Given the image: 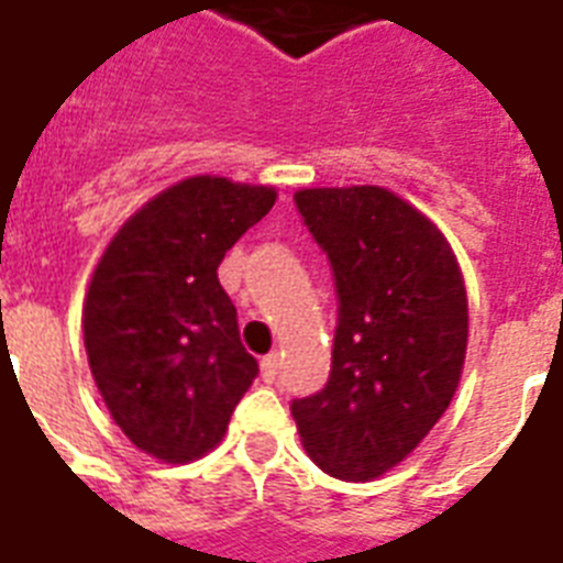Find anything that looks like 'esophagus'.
<instances>
[{
    "instance_id": "obj_1",
    "label": "esophagus",
    "mask_w": 563,
    "mask_h": 563,
    "mask_svg": "<svg viewBox=\"0 0 563 563\" xmlns=\"http://www.w3.org/2000/svg\"><path fill=\"white\" fill-rule=\"evenodd\" d=\"M276 375H278V355L262 357V377H265L267 383H273L276 380Z\"/></svg>"
}]
</instances>
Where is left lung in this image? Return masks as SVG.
<instances>
[{"instance_id": "left-lung-1", "label": "left lung", "mask_w": 563, "mask_h": 563, "mask_svg": "<svg viewBox=\"0 0 563 563\" xmlns=\"http://www.w3.org/2000/svg\"><path fill=\"white\" fill-rule=\"evenodd\" d=\"M296 208L327 253L338 327L330 380L290 402L321 471L366 482L445 415L467 346V298L434 222L386 188H305Z\"/></svg>"}]
</instances>
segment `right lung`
<instances>
[{"label":"right lung","instance_id":"1","mask_svg":"<svg viewBox=\"0 0 563 563\" xmlns=\"http://www.w3.org/2000/svg\"><path fill=\"white\" fill-rule=\"evenodd\" d=\"M276 202V188L188 177L114 233L84 305V346L123 434L163 462L225 437L258 375L217 267Z\"/></svg>","mask_w":563,"mask_h":563}]
</instances>
